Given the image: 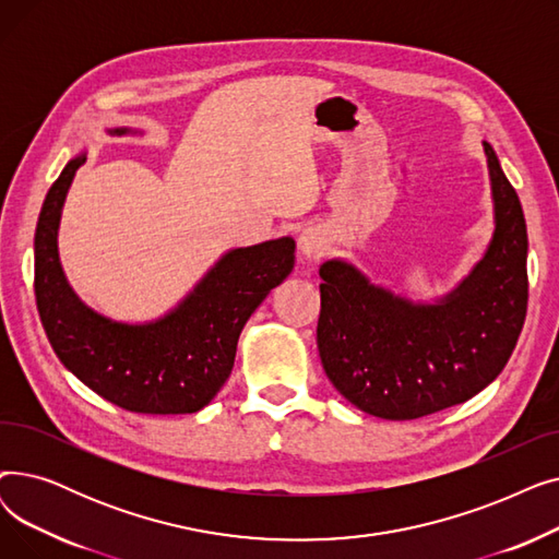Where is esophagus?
<instances>
[{"mask_svg": "<svg viewBox=\"0 0 559 559\" xmlns=\"http://www.w3.org/2000/svg\"><path fill=\"white\" fill-rule=\"evenodd\" d=\"M297 249H299V255L304 260H319L321 255L326 253V242H324V235L319 233V228L310 226V228H304L299 233L297 238Z\"/></svg>", "mask_w": 559, "mask_h": 559, "instance_id": "obj_1", "label": "esophagus"}]
</instances>
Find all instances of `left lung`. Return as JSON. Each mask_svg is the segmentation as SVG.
<instances>
[{"label":"left lung","instance_id":"8db88e82","mask_svg":"<svg viewBox=\"0 0 559 559\" xmlns=\"http://www.w3.org/2000/svg\"><path fill=\"white\" fill-rule=\"evenodd\" d=\"M483 146L493 235L444 297H401L342 258L319 267V358L333 388L367 415L407 421L464 403L503 371L516 346L527 308L525 219L491 144Z\"/></svg>","mask_w":559,"mask_h":559}]
</instances>
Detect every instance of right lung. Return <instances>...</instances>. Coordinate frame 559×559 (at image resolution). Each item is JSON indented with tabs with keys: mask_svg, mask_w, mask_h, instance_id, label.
<instances>
[{
	"mask_svg": "<svg viewBox=\"0 0 559 559\" xmlns=\"http://www.w3.org/2000/svg\"><path fill=\"white\" fill-rule=\"evenodd\" d=\"M83 163L85 150L49 188L36 226V304L47 340L66 369L117 407L142 415L197 413L230 376L253 310L295 267V240L230 249L163 317L144 324L115 321L79 299L58 258L63 203Z\"/></svg>",
	"mask_w": 559,
	"mask_h": 559,
	"instance_id": "add662e5",
	"label": "right lung"
}]
</instances>
